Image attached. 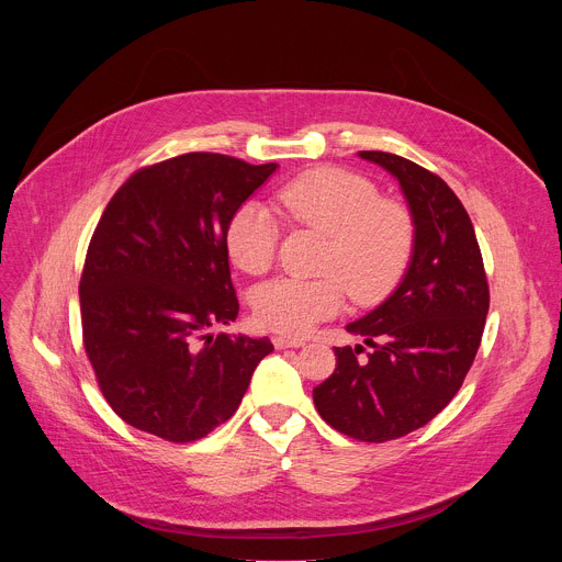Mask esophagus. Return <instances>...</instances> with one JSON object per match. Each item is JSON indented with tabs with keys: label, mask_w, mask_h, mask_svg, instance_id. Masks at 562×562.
I'll list each match as a JSON object with an SVG mask.
<instances>
[{
	"label": "esophagus",
	"mask_w": 562,
	"mask_h": 562,
	"mask_svg": "<svg viewBox=\"0 0 562 562\" xmlns=\"http://www.w3.org/2000/svg\"><path fill=\"white\" fill-rule=\"evenodd\" d=\"M276 349H297L304 345V338H291V336H276L273 338Z\"/></svg>",
	"instance_id": "esophagus-1"
}]
</instances>
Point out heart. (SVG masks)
<instances>
[{
	"label": "heart",
	"instance_id": "obj_1",
	"mask_svg": "<svg viewBox=\"0 0 562 562\" xmlns=\"http://www.w3.org/2000/svg\"><path fill=\"white\" fill-rule=\"evenodd\" d=\"M278 213L297 226L325 233L329 245L319 278H280L254 291V313L269 331L297 336L336 315L347 293L358 304L384 297L403 278L414 251V220L405 204L378 198L367 178L317 167L273 193ZM280 239L278 217L262 204L237 206L226 222L231 262L249 276L273 267Z\"/></svg>",
	"mask_w": 562,
	"mask_h": 562
}]
</instances>
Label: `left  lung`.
<instances>
[{
    "instance_id": "obj_1",
    "label": "left lung",
    "mask_w": 562,
    "mask_h": 562,
    "mask_svg": "<svg viewBox=\"0 0 562 562\" xmlns=\"http://www.w3.org/2000/svg\"><path fill=\"white\" fill-rule=\"evenodd\" d=\"M360 157L403 187L416 226L414 256L397 289L347 325L371 351L334 347L336 371L313 389V403L336 431L386 442L425 427L462 386L483 340L490 284L473 224L442 178L393 153Z\"/></svg>"
}]
</instances>
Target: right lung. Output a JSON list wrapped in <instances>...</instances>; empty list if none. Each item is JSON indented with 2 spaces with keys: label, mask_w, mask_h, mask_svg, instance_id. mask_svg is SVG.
Listing matches in <instances>:
<instances>
[{
  "label": "right lung",
  "mask_w": 562,
  "mask_h": 562,
  "mask_svg": "<svg viewBox=\"0 0 562 562\" xmlns=\"http://www.w3.org/2000/svg\"><path fill=\"white\" fill-rule=\"evenodd\" d=\"M278 165L184 153L137 169L106 204L79 280L85 351L111 409L193 442L243 403L269 338L209 336L237 317L226 222Z\"/></svg>",
  "instance_id": "obj_1"
}]
</instances>
